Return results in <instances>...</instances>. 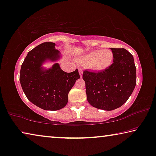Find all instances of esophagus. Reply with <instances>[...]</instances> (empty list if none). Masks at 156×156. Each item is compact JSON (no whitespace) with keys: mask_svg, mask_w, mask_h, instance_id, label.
<instances>
[{"mask_svg":"<svg viewBox=\"0 0 156 156\" xmlns=\"http://www.w3.org/2000/svg\"><path fill=\"white\" fill-rule=\"evenodd\" d=\"M78 71H79V73H80V76L81 78V77H82V76H83V70L81 69H78Z\"/></svg>","mask_w":156,"mask_h":156,"instance_id":"obj_1","label":"esophagus"}]
</instances>
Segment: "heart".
<instances>
[{"label":"heart","mask_w":156,"mask_h":156,"mask_svg":"<svg viewBox=\"0 0 156 156\" xmlns=\"http://www.w3.org/2000/svg\"><path fill=\"white\" fill-rule=\"evenodd\" d=\"M113 60V53L110 50H94L85 55L80 62L94 71H104L108 68Z\"/></svg>","instance_id":"b5f03b06"}]
</instances>
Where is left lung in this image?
Returning <instances> with one entry per match:
<instances>
[{"mask_svg": "<svg viewBox=\"0 0 156 156\" xmlns=\"http://www.w3.org/2000/svg\"><path fill=\"white\" fill-rule=\"evenodd\" d=\"M113 63L105 70L83 71L87 99L93 107L112 111L129 99L136 83L133 56L124 48H111Z\"/></svg>", "mask_w": 156, "mask_h": 156, "instance_id": "left-lung-1", "label": "left lung"}]
</instances>
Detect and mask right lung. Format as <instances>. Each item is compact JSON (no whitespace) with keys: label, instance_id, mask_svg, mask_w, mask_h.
Returning <instances> with one entry per match:
<instances>
[{"label":"right lung","instance_id":"add662e5","mask_svg":"<svg viewBox=\"0 0 156 156\" xmlns=\"http://www.w3.org/2000/svg\"><path fill=\"white\" fill-rule=\"evenodd\" d=\"M54 43H43L29 52L21 66L20 80L29 100L44 110L57 111L68 102V94L80 78L78 69L66 73L59 64L45 69L42 65L48 60L57 61L59 50Z\"/></svg>","mask_w":156,"mask_h":156}]
</instances>
